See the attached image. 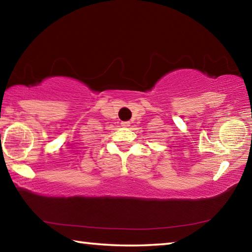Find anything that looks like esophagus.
Segmentation results:
<instances>
[{"mask_svg": "<svg viewBox=\"0 0 252 252\" xmlns=\"http://www.w3.org/2000/svg\"><path fill=\"white\" fill-rule=\"evenodd\" d=\"M121 126L129 127L130 126V122L129 121H123V122H121Z\"/></svg>", "mask_w": 252, "mask_h": 252, "instance_id": "obj_1", "label": "esophagus"}]
</instances>
